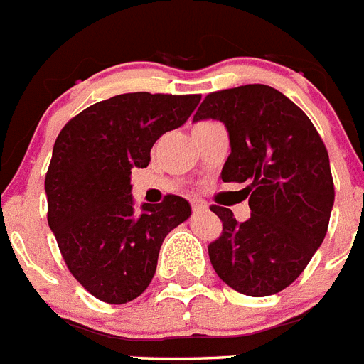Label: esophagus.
Masks as SVG:
<instances>
[{
	"label": "esophagus",
	"instance_id": "1",
	"mask_svg": "<svg viewBox=\"0 0 364 364\" xmlns=\"http://www.w3.org/2000/svg\"><path fill=\"white\" fill-rule=\"evenodd\" d=\"M191 203H192V209H194V211H208V203L203 202L202 198H192L191 200Z\"/></svg>",
	"mask_w": 364,
	"mask_h": 364
}]
</instances>
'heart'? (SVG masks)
<instances>
[{"label":"heart","instance_id":"1","mask_svg":"<svg viewBox=\"0 0 364 364\" xmlns=\"http://www.w3.org/2000/svg\"><path fill=\"white\" fill-rule=\"evenodd\" d=\"M200 125H202V123H200Z\"/></svg>","mask_w":364,"mask_h":364}]
</instances>
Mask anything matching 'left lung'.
I'll return each instance as SVG.
<instances>
[{"instance_id": "obj_1", "label": "left lung", "mask_w": 364, "mask_h": 364, "mask_svg": "<svg viewBox=\"0 0 364 364\" xmlns=\"http://www.w3.org/2000/svg\"><path fill=\"white\" fill-rule=\"evenodd\" d=\"M203 119L228 131L223 181L250 183L245 223L230 209L211 208L223 220V235L209 245L213 269L239 294H279L303 273L327 233L335 187L326 146L305 112L264 84L211 93L192 121Z\"/></svg>"}]
</instances>
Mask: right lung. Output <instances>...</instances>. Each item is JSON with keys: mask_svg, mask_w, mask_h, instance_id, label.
Returning <instances> with one entry per match:
<instances>
[{"mask_svg": "<svg viewBox=\"0 0 364 364\" xmlns=\"http://www.w3.org/2000/svg\"><path fill=\"white\" fill-rule=\"evenodd\" d=\"M200 99L123 93L59 132L44 181L48 226L73 277L97 299L123 305L144 294L164 237L191 217V203L173 194L136 211L131 170L149 164L153 144L185 125Z\"/></svg>", "mask_w": 364, "mask_h": 364, "instance_id": "1", "label": "right lung"}]
</instances>
